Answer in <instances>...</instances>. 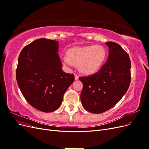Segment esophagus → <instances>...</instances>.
<instances>
[{"mask_svg":"<svg viewBox=\"0 0 149 149\" xmlns=\"http://www.w3.org/2000/svg\"><path fill=\"white\" fill-rule=\"evenodd\" d=\"M74 79H75V80H78L79 79V76L76 74H74Z\"/></svg>","mask_w":149,"mask_h":149,"instance_id":"esophagus-1","label":"esophagus"}]
</instances>
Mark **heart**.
Masks as SVG:
<instances>
[{"label": "heart", "mask_w": 149, "mask_h": 149, "mask_svg": "<svg viewBox=\"0 0 149 149\" xmlns=\"http://www.w3.org/2000/svg\"><path fill=\"white\" fill-rule=\"evenodd\" d=\"M107 57V50L102 45H91L71 48L68 56L62 58L63 63L69 68L78 65L80 71L85 74H93L99 71Z\"/></svg>", "instance_id": "heart-1"}]
</instances>
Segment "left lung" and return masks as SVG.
Segmentation results:
<instances>
[{
  "mask_svg": "<svg viewBox=\"0 0 149 149\" xmlns=\"http://www.w3.org/2000/svg\"><path fill=\"white\" fill-rule=\"evenodd\" d=\"M109 56L97 73L79 77L83 84L81 101L84 109L94 114L110 109L127 92L130 83L131 63L127 52L115 42L106 43Z\"/></svg>",
  "mask_w": 149,
  "mask_h": 149,
  "instance_id": "1",
  "label": "left lung"
}]
</instances>
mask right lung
I'll return each mask as SVG.
<instances>
[{"label": "right lung", "instance_id": "obj_1", "mask_svg": "<svg viewBox=\"0 0 149 149\" xmlns=\"http://www.w3.org/2000/svg\"><path fill=\"white\" fill-rule=\"evenodd\" d=\"M57 41L40 38L21 51L16 79L22 94L30 104L44 112L58 109L74 75L63 71Z\"/></svg>", "mask_w": 149, "mask_h": 149}]
</instances>
